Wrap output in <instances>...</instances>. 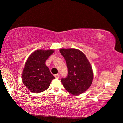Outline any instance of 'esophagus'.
<instances>
[{"mask_svg": "<svg viewBox=\"0 0 123 123\" xmlns=\"http://www.w3.org/2000/svg\"><path fill=\"white\" fill-rule=\"evenodd\" d=\"M55 78H59V74H55Z\"/></svg>", "mask_w": 123, "mask_h": 123, "instance_id": "esophagus-1", "label": "esophagus"}]
</instances>
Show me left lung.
<instances>
[{"label": "left lung", "mask_w": 123, "mask_h": 123, "mask_svg": "<svg viewBox=\"0 0 123 123\" xmlns=\"http://www.w3.org/2000/svg\"><path fill=\"white\" fill-rule=\"evenodd\" d=\"M60 52L65 58L68 69L66 78L61 79L66 90L77 96L89 89L93 79L91 64L85 55L76 49H61Z\"/></svg>", "instance_id": "left-lung-1"}]
</instances>
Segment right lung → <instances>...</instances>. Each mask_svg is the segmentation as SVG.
I'll return each instance as SVG.
<instances>
[{
  "label": "right lung",
  "mask_w": 123,
  "mask_h": 123,
  "mask_svg": "<svg viewBox=\"0 0 123 123\" xmlns=\"http://www.w3.org/2000/svg\"><path fill=\"white\" fill-rule=\"evenodd\" d=\"M53 52V49H38L28 58L23 71L22 80L31 92L38 93L44 91L55 78L45 64L47 58Z\"/></svg>",
  "instance_id": "right-lung-1"
}]
</instances>
